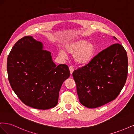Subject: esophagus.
<instances>
[{"label":"esophagus","instance_id":"1","mask_svg":"<svg viewBox=\"0 0 134 134\" xmlns=\"http://www.w3.org/2000/svg\"><path fill=\"white\" fill-rule=\"evenodd\" d=\"M69 70H70V74H72V72H73L74 70V68L72 67V66H69Z\"/></svg>","mask_w":134,"mask_h":134}]
</instances>
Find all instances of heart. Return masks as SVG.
I'll return each instance as SVG.
<instances>
[{"mask_svg":"<svg viewBox=\"0 0 134 134\" xmlns=\"http://www.w3.org/2000/svg\"><path fill=\"white\" fill-rule=\"evenodd\" d=\"M73 55L76 64L80 66H86L91 63L96 55V48L94 44L88 42L85 40H77L67 43L64 46V51H59V54L65 58L66 53Z\"/></svg>","mask_w":134,"mask_h":134,"instance_id":"obj_1","label":"heart"}]
</instances>
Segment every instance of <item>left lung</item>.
<instances>
[{
    "mask_svg": "<svg viewBox=\"0 0 134 134\" xmlns=\"http://www.w3.org/2000/svg\"><path fill=\"white\" fill-rule=\"evenodd\" d=\"M127 67L126 51L116 43L99 52L87 65L74 70L72 76L80 103L94 108L114 100L126 83Z\"/></svg>",
    "mask_w": 134,
    "mask_h": 134,
    "instance_id": "obj_1",
    "label": "left lung"
}]
</instances>
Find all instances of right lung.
<instances>
[{"mask_svg": "<svg viewBox=\"0 0 134 134\" xmlns=\"http://www.w3.org/2000/svg\"><path fill=\"white\" fill-rule=\"evenodd\" d=\"M32 36L15 43L7 59V72L12 90L23 103L39 109L57 105L63 82L70 76L65 64L56 66L51 52Z\"/></svg>", "mask_w": 134, "mask_h": 134, "instance_id": "right-lung-1", "label": "right lung"}]
</instances>
